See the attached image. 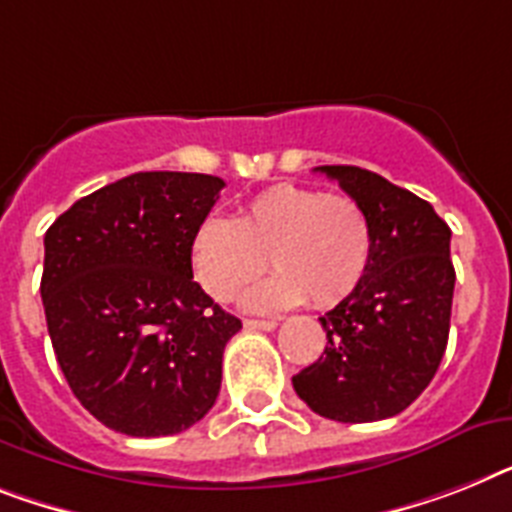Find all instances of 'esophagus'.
Wrapping results in <instances>:
<instances>
[{
  "instance_id": "34e87169",
  "label": "esophagus",
  "mask_w": 512,
  "mask_h": 512,
  "mask_svg": "<svg viewBox=\"0 0 512 512\" xmlns=\"http://www.w3.org/2000/svg\"><path fill=\"white\" fill-rule=\"evenodd\" d=\"M248 329H264V332H272L277 327V319H246Z\"/></svg>"
}]
</instances>
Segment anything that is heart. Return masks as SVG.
I'll return each instance as SVG.
<instances>
[{
    "mask_svg": "<svg viewBox=\"0 0 512 512\" xmlns=\"http://www.w3.org/2000/svg\"><path fill=\"white\" fill-rule=\"evenodd\" d=\"M374 256V227L356 198L306 185L261 190L238 219L211 211L190 235L196 282L227 303L269 266L274 277L243 298L251 311H280L308 298L319 308L345 301Z\"/></svg>",
    "mask_w": 512,
    "mask_h": 512,
    "instance_id": "1",
    "label": "heart"
}]
</instances>
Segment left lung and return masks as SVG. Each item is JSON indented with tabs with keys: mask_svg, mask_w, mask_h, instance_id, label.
<instances>
[{
	"mask_svg": "<svg viewBox=\"0 0 512 512\" xmlns=\"http://www.w3.org/2000/svg\"><path fill=\"white\" fill-rule=\"evenodd\" d=\"M366 209L374 256L361 285L319 316L327 348L293 377L298 398L342 424L398 416L445 356L455 269L450 227L429 201L350 164L316 167Z\"/></svg>",
	"mask_w": 512,
	"mask_h": 512,
	"instance_id": "left-lung-1",
	"label": "left lung"
}]
</instances>
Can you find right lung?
Here are the masks:
<instances>
[{"instance_id": "1", "label": "right lung", "mask_w": 512, "mask_h": 512, "mask_svg": "<svg viewBox=\"0 0 512 512\" xmlns=\"http://www.w3.org/2000/svg\"><path fill=\"white\" fill-rule=\"evenodd\" d=\"M225 180L135 172L75 201L44 235L41 301L75 398L128 437H167L201 421L238 332L193 282L190 235Z\"/></svg>"}]
</instances>
